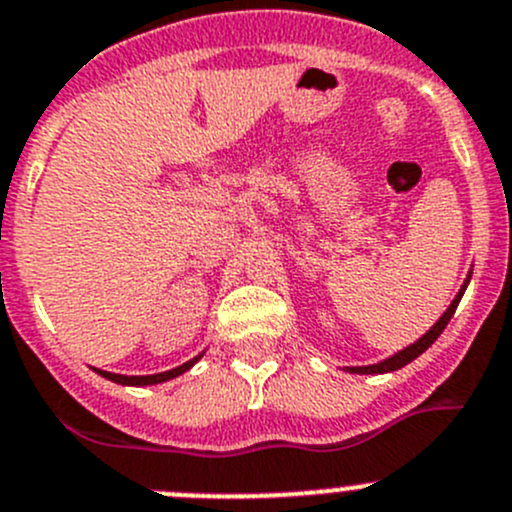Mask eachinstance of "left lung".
Here are the masks:
<instances>
[{
  "instance_id": "obj_1",
  "label": "left lung",
  "mask_w": 512,
  "mask_h": 512,
  "mask_svg": "<svg viewBox=\"0 0 512 512\" xmlns=\"http://www.w3.org/2000/svg\"><path fill=\"white\" fill-rule=\"evenodd\" d=\"M470 276H473V271H468V278H465V281H463V286H460V291L455 293V298H453V301H450V306L445 308L443 316H440L438 321H435L433 326H430V331H428V333H423V336L418 338L416 343H411V346L403 348V351L393 353V356H388L386 361L373 363V366H346V371H348V373H366V376H376V373H391V371H398V368H403V366H408V363H411V361H416V358L421 356V353H426L428 348L433 346L435 338H438L440 333H443V328L448 326V321H450V318H453L455 308H458L460 298H463L465 288H468Z\"/></svg>"
}]
</instances>
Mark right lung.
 Returning a JSON list of instances; mask_svg holds the SVG:
<instances>
[{
    "instance_id": "obj_1",
    "label": "right lung",
    "mask_w": 512,
    "mask_h": 512,
    "mask_svg": "<svg viewBox=\"0 0 512 512\" xmlns=\"http://www.w3.org/2000/svg\"><path fill=\"white\" fill-rule=\"evenodd\" d=\"M204 353L206 351H201L199 356H194V358H191V361L181 363V366L171 368V371L151 373V376H121V373L101 371V368H91V371H96L101 378H106V381L119 383V386H156V383H166V381H171V378H176V376H181V373H186V371H189V368H194V363H199Z\"/></svg>"
}]
</instances>
